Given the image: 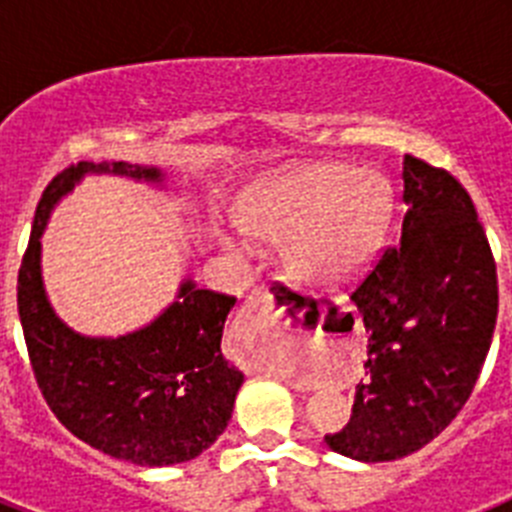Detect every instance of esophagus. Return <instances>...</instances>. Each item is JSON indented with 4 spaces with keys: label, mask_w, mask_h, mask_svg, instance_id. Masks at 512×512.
<instances>
[{
    "label": "esophagus",
    "mask_w": 512,
    "mask_h": 512,
    "mask_svg": "<svg viewBox=\"0 0 512 512\" xmlns=\"http://www.w3.org/2000/svg\"><path fill=\"white\" fill-rule=\"evenodd\" d=\"M269 289L259 287L253 289L251 295H248L246 305H243V310L238 312V320H235L233 330H241V328H251L253 323H274V315H271L269 310Z\"/></svg>",
    "instance_id": "1"
}]
</instances>
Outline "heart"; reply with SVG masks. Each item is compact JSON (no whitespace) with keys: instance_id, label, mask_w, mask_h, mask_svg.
Wrapping results in <instances>:
<instances>
[{"instance_id":"heart-1","label":"heart","mask_w":512,"mask_h":512,"mask_svg":"<svg viewBox=\"0 0 512 512\" xmlns=\"http://www.w3.org/2000/svg\"><path fill=\"white\" fill-rule=\"evenodd\" d=\"M392 192L379 174L343 164H310L251 189L238 223L251 238L282 241L284 261L307 282H354L379 251Z\"/></svg>"}]
</instances>
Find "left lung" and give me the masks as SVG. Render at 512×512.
Listing matches in <instances>:
<instances>
[{"mask_svg":"<svg viewBox=\"0 0 512 512\" xmlns=\"http://www.w3.org/2000/svg\"><path fill=\"white\" fill-rule=\"evenodd\" d=\"M402 233L351 292L369 330L366 382L330 449L359 461L413 454L472 395L497 320V266L469 192L423 158L402 161Z\"/></svg>","mask_w":512,"mask_h":512,"instance_id":"obj_1","label":"left lung"}]
</instances>
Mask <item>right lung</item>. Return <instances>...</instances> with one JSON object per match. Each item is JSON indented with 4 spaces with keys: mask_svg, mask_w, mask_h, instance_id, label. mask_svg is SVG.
<instances>
[{
    "mask_svg": "<svg viewBox=\"0 0 512 512\" xmlns=\"http://www.w3.org/2000/svg\"><path fill=\"white\" fill-rule=\"evenodd\" d=\"M89 171L161 182L125 161H81L53 176L38 202L17 274V310L38 390L79 441L138 467L200 456L225 431L243 372L223 356L235 297L184 282L151 325L120 338H87L56 318L40 279V235L51 207Z\"/></svg>",
    "mask_w": 512,
    "mask_h": 512,
    "instance_id": "1",
    "label": "right lung"
}]
</instances>
